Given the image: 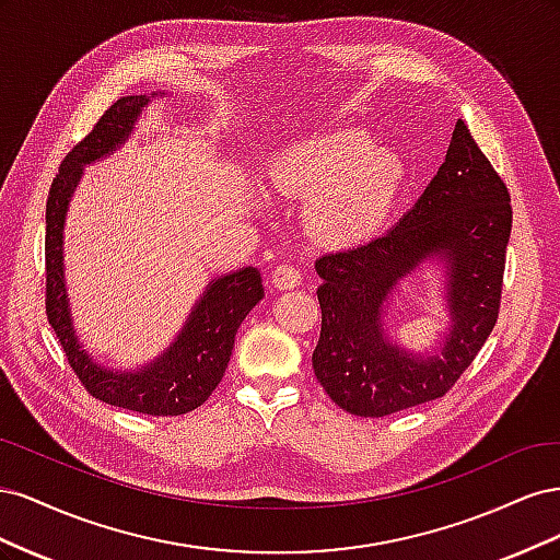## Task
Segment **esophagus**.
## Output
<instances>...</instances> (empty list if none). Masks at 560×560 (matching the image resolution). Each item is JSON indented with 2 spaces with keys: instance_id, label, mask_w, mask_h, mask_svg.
Returning <instances> with one entry per match:
<instances>
[{
  "instance_id": "esophagus-1",
  "label": "esophagus",
  "mask_w": 560,
  "mask_h": 560,
  "mask_svg": "<svg viewBox=\"0 0 560 560\" xmlns=\"http://www.w3.org/2000/svg\"><path fill=\"white\" fill-rule=\"evenodd\" d=\"M273 284L278 290H292V287L301 284V270L292 266H278L273 270Z\"/></svg>"
}]
</instances>
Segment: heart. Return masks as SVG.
Segmentation results:
<instances>
[{
    "label": "heart",
    "mask_w": 560,
    "mask_h": 560,
    "mask_svg": "<svg viewBox=\"0 0 560 560\" xmlns=\"http://www.w3.org/2000/svg\"><path fill=\"white\" fill-rule=\"evenodd\" d=\"M278 189L308 202V226L331 245L369 238L395 206L404 163L364 130H338L292 147L276 165Z\"/></svg>",
    "instance_id": "heart-1"
}]
</instances>
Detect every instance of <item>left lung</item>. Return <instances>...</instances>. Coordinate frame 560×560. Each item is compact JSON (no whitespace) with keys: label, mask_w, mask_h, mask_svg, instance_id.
<instances>
[{"label":"left lung","mask_w":560,"mask_h":560,"mask_svg":"<svg viewBox=\"0 0 560 560\" xmlns=\"http://www.w3.org/2000/svg\"><path fill=\"white\" fill-rule=\"evenodd\" d=\"M510 233V191L457 121L442 167L397 226L315 261L322 329L313 369L331 401L383 418L444 397L495 327ZM428 265L438 270L447 329L418 353L388 334L386 311Z\"/></svg>","instance_id":"obj_1"}]
</instances>
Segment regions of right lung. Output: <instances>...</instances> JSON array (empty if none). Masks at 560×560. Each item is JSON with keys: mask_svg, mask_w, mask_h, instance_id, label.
I'll return each instance as SVG.
<instances>
[{"mask_svg": "<svg viewBox=\"0 0 560 560\" xmlns=\"http://www.w3.org/2000/svg\"><path fill=\"white\" fill-rule=\"evenodd\" d=\"M161 95L167 97L165 91H154L116 100L60 163L46 200V315L74 374L95 399L135 413L182 416L208 401L212 389L224 378L235 334L249 311L264 299L259 270L245 266L210 280L171 346L138 369H116L100 364L77 334L62 247L67 210L83 177V167L121 149L151 100Z\"/></svg>", "mask_w": 560, "mask_h": 560, "instance_id": "obj_1", "label": "right lung"}]
</instances>
